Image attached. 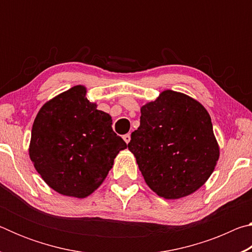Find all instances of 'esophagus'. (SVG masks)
Instances as JSON below:
<instances>
[{"label":"esophagus","mask_w":252,"mask_h":252,"mask_svg":"<svg viewBox=\"0 0 252 252\" xmlns=\"http://www.w3.org/2000/svg\"><path fill=\"white\" fill-rule=\"evenodd\" d=\"M123 140H125V141H126V143H129L130 140H131V135H130L129 133L125 134V135H123Z\"/></svg>","instance_id":"esophagus-1"}]
</instances>
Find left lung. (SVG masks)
<instances>
[{
    "label": "left lung",
    "mask_w": 252,
    "mask_h": 252,
    "mask_svg": "<svg viewBox=\"0 0 252 252\" xmlns=\"http://www.w3.org/2000/svg\"><path fill=\"white\" fill-rule=\"evenodd\" d=\"M152 191L164 199L189 195L204 185L219 159L211 118L202 104L167 90L141 108L127 143Z\"/></svg>",
    "instance_id": "1"
}]
</instances>
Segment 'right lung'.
I'll return each mask as SVG.
<instances>
[{
  "label": "right lung",
  "mask_w": 252,
  "mask_h": 252,
  "mask_svg": "<svg viewBox=\"0 0 252 252\" xmlns=\"http://www.w3.org/2000/svg\"><path fill=\"white\" fill-rule=\"evenodd\" d=\"M75 85L42 106L34 120L30 158L57 192L85 198L97 189L126 143L112 130V119L96 110Z\"/></svg>",
  "instance_id": "right-lung-1"
}]
</instances>
